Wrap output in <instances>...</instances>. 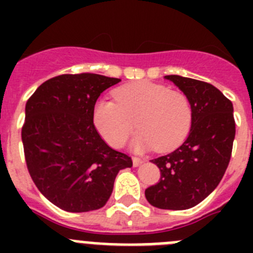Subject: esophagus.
<instances>
[{"instance_id": "1", "label": "esophagus", "mask_w": 253, "mask_h": 253, "mask_svg": "<svg viewBox=\"0 0 253 253\" xmlns=\"http://www.w3.org/2000/svg\"><path fill=\"white\" fill-rule=\"evenodd\" d=\"M131 161H133V165L135 167L139 166V165H142V163H143L142 158H138V157H133V158H131Z\"/></svg>"}]
</instances>
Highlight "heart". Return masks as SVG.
Wrapping results in <instances>:
<instances>
[{"instance_id": "heart-1", "label": "heart", "mask_w": 253, "mask_h": 253, "mask_svg": "<svg viewBox=\"0 0 253 253\" xmlns=\"http://www.w3.org/2000/svg\"><path fill=\"white\" fill-rule=\"evenodd\" d=\"M113 95L115 102L99 100L92 114L95 128L111 147L124 146L135 125L140 129L131 143L135 151L156 147L166 152L180 146L187 137L193 107L184 92L140 81L119 87Z\"/></svg>"}]
</instances>
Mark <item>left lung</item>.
Instances as JSON below:
<instances>
[{"label": "left lung", "instance_id": "left-lung-1", "mask_svg": "<svg viewBox=\"0 0 253 253\" xmlns=\"http://www.w3.org/2000/svg\"><path fill=\"white\" fill-rule=\"evenodd\" d=\"M165 78L189 97L193 122L189 137L177 149L152 160L161 178L144 194L153 207L184 210L202 203L224 176L236 135L233 105L208 82L176 75Z\"/></svg>", "mask_w": 253, "mask_h": 253}]
</instances>
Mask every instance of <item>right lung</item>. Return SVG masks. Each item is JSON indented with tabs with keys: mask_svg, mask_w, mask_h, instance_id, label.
Masks as SVG:
<instances>
[{
	"mask_svg": "<svg viewBox=\"0 0 253 253\" xmlns=\"http://www.w3.org/2000/svg\"><path fill=\"white\" fill-rule=\"evenodd\" d=\"M122 80L96 73L60 75L40 84L26 102L21 138L26 166L39 191L71 213L100 209L118 172L133 166L109 147L93 125V107Z\"/></svg>",
	"mask_w": 253,
	"mask_h": 253,
	"instance_id": "obj_1",
	"label": "right lung"
}]
</instances>
